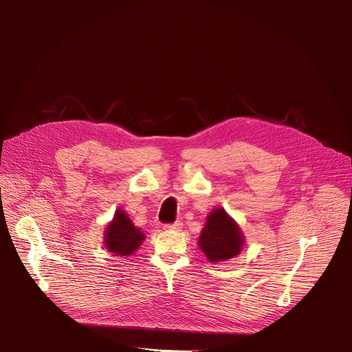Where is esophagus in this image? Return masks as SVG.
I'll use <instances>...</instances> for the list:
<instances>
[{
    "instance_id": "1",
    "label": "esophagus",
    "mask_w": 352,
    "mask_h": 352,
    "mask_svg": "<svg viewBox=\"0 0 352 352\" xmlns=\"http://www.w3.org/2000/svg\"><path fill=\"white\" fill-rule=\"evenodd\" d=\"M181 228H182L181 221H175L173 224H166L164 226V230H167V231H181Z\"/></svg>"
}]
</instances>
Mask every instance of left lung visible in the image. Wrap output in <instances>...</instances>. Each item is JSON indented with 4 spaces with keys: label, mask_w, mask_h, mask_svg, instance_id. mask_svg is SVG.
I'll use <instances>...</instances> for the list:
<instances>
[{
    "label": "left lung",
    "mask_w": 352,
    "mask_h": 352,
    "mask_svg": "<svg viewBox=\"0 0 352 352\" xmlns=\"http://www.w3.org/2000/svg\"><path fill=\"white\" fill-rule=\"evenodd\" d=\"M245 236L238 223L223 209H213L199 235L197 245L209 262L220 263L239 255Z\"/></svg>",
    "instance_id": "obj_1"
}]
</instances>
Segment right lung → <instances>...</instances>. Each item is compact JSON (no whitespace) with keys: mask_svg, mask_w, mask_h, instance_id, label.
Here are the masks:
<instances>
[{"mask_svg":"<svg viewBox=\"0 0 352 352\" xmlns=\"http://www.w3.org/2000/svg\"><path fill=\"white\" fill-rule=\"evenodd\" d=\"M144 238L143 231L133 226L126 212L118 209L104 231V246L114 256H131Z\"/></svg>","mask_w":352,"mask_h":352,"instance_id":"add662e5","label":"right lung"}]
</instances>
